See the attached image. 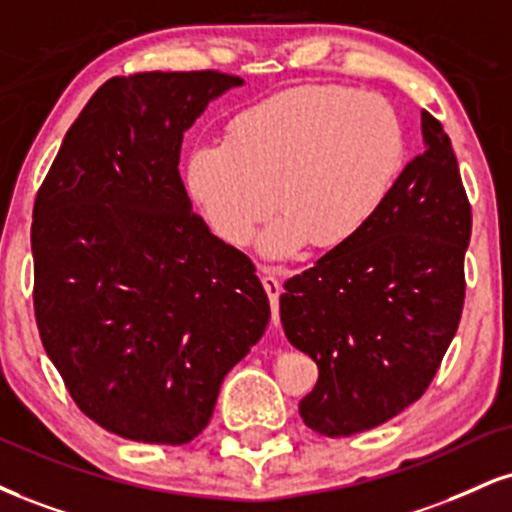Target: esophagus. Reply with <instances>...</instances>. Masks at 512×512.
Segmentation results:
<instances>
[{
	"label": "esophagus",
	"mask_w": 512,
	"mask_h": 512,
	"mask_svg": "<svg viewBox=\"0 0 512 512\" xmlns=\"http://www.w3.org/2000/svg\"><path fill=\"white\" fill-rule=\"evenodd\" d=\"M262 274V286L269 295V303H272V322L274 326L279 324V295H281V281L274 267H260Z\"/></svg>",
	"instance_id": "34e87169"
}]
</instances>
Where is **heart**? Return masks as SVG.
Wrapping results in <instances>:
<instances>
[{"mask_svg":"<svg viewBox=\"0 0 512 512\" xmlns=\"http://www.w3.org/2000/svg\"><path fill=\"white\" fill-rule=\"evenodd\" d=\"M408 143L393 104L372 92L305 85L269 97L233 119L224 143L200 145L183 169L188 197L229 245L260 236L267 257L312 243L336 250L360 236L389 200Z\"/></svg>","mask_w":512,"mask_h":512,"instance_id":"1","label":"heart"}]
</instances>
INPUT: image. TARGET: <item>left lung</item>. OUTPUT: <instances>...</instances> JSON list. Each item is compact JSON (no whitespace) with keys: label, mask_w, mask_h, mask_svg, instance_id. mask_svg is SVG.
<instances>
[{"label":"left lung","mask_w":512,"mask_h":512,"mask_svg":"<svg viewBox=\"0 0 512 512\" xmlns=\"http://www.w3.org/2000/svg\"><path fill=\"white\" fill-rule=\"evenodd\" d=\"M360 236L283 283L281 324L319 367L300 417L326 436L389 422L427 391L458 331L472 212L441 123Z\"/></svg>","instance_id":"left-lung-1"}]
</instances>
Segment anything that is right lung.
Instances as JSON below:
<instances>
[{
  "label": "right lung",
  "instance_id": "1",
  "mask_svg": "<svg viewBox=\"0 0 512 512\" xmlns=\"http://www.w3.org/2000/svg\"><path fill=\"white\" fill-rule=\"evenodd\" d=\"M243 78H112L66 133L33 209L42 346L90 420L181 446L269 324L243 252L209 233L178 174L183 133Z\"/></svg>",
  "mask_w": 512,
  "mask_h": 512
}]
</instances>
